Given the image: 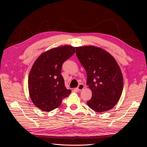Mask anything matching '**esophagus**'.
Instances as JSON below:
<instances>
[{
  "label": "esophagus",
  "mask_w": 147,
  "mask_h": 147,
  "mask_svg": "<svg viewBox=\"0 0 147 147\" xmlns=\"http://www.w3.org/2000/svg\"><path fill=\"white\" fill-rule=\"evenodd\" d=\"M84 88H85V85H84L83 84L81 83L78 85V86L77 87L76 89H77V90H78V91H81V90H82L83 89H84Z\"/></svg>",
  "instance_id": "34e87169"
}]
</instances>
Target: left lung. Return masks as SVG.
I'll return each instance as SVG.
<instances>
[{
  "instance_id": "8db88e82",
  "label": "left lung",
  "mask_w": 147,
  "mask_h": 147,
  "mask_svg": "<svg viewBox=\"0 0 147 147\" xmlns=\"http://www.w3.org/2000/svg\"><path fill=\"white\" fill-rule=\"evenodd\" d=\"M76 54L87 74L86 85L92 92L88 107L97 112L108 111L116 105L123 90V77L114 58L95 46L76 47Z\"/></svg>"
}]
</instances>
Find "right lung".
Listing matches in <instances>:
<instances>
[{"label": "right lung", "mask_w": 147, "mask_h": 147, "mask_svg": "<svg viewBox=\"0 0 147 147\" xmlns=\"http://www.w3.org/2000/svg\"><path fill=\"white\" fill-rule=\"evenodd\" d=\"M74 53V47H59L43 53L34 62L28 76L29 94L40 110L50 112L59 107L71 93L61 73L62 64Z\"/></svg>", "instance_id": "obj_1"}]
</instances>
